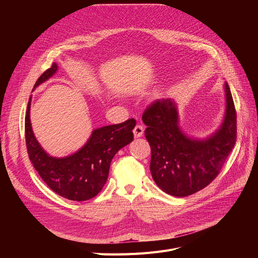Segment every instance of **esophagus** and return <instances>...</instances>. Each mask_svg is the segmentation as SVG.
Returning <instances> with one entry per match:
<instances>
[{"label": "esophagus", "mask_w": 258, "mask_h": 258, "mask_svg": "<svg viewBox=\"0 0 258 258\" xmlns=\"http://www.w3.org/2000/svg\"><path fill=\"white\" fill-rule=\"evenodd\" d=\"M133 133H134L135 138H140L142 135H143V133H144V126L141 125V124L136 125V126H135Z\"/></svg>", "instance_id": "34e87169"}]
</instances>
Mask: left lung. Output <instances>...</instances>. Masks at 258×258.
Returning a JSON list of instances; mask_svg holds the SVG:
<instances>
[{"label": "left lung", "instance_id": "8db88e82", "mask_svg": "<svg viewBox=\"0 0 258 258\" xmlns=\"http://www.w3.org/2000/svg\"><path fill=\"white\" fill-rule=\"evenodd\" d=\"M225 113L209 136H188L179 125L178 104L157 100L142 116L145 137L152 147L151 172L156 184L173 197L200 191L219 174L236 140V113L228 83L224 84Z\"/></svg>", "mask_w": 258, "mask_h": 258}]
</instances>
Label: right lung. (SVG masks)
Masks as SVG:
<instances>
[{"mask_svg": "<svg viewBox=\"0 0 258 258\" xmlns=\"http://www.w3.org/2000/svg\"><path fill=\"white\" fill-rule=\"evenodd\" d=\"M57 69V63L54 62L40 75L33 90L51 78ZM31 98L25 117V137L27 152L35 170L49 188L62 198L81 202L96 197L107 180L114 156L134 140L136 120L128 119L119 124L94 130L78 151L67 157H53L34 136L30 121Z\"/></svg>", "mask_w": 258, "mask_h": 258, "instance_id": "right-lung-1", "label": "right lung"}]
</instances>
